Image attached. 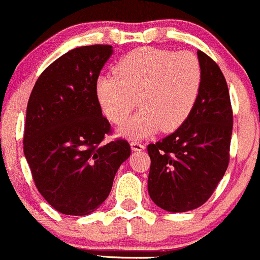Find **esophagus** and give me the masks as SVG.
<instances>
[{
	"label": "esophagus",
	"mask_w": 260,
	"mask_h": 260,
	"mask_svg": "<svg viewBox=\"0 0 260 260\" xmlns=\"http://www.w3.org/2000/svg\"><path fill=\"white\" fill-rule=\"evenodd\" d=\"M130 145H131V149H133L134 151H143L144 149H145V145L141 143H139V141H133Z\"/></svg>",
	"instance_id": "1"
}]
</instances>
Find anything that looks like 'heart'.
Here are the masks:
<instances>
[{
  "instance_id": "obj_1",
  "label": "heart",
  "mask_w": 260,
  "mask_h": 260,
  "mask_svg": "<svg viewBox=\"0 0 260 260\" xmlns=\"http://www.w3.org/2000/svg\"><path fill=\"white\" fill-rule=\"evenodd\" d=\"M201 83V64L192 53L138 48L120 59L114 77L97 78L94 93L105 116L115 125L126 122L138 100L141 111L121 134L143 139L159 129H179L196 106Z\"/></svg>"
}]
</instances>
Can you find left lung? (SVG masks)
Here are the masks:
<instances>
[{
  "label": "left lung",
  "instance_id": "8db88e82",
  "mask_svg": "<svg viewBox=\"0 0 260 260\" xmlns=\"http://www.w3.org/2000/svg\"><path fill=\"white\" fill-rule=\"evenodd\" d=\"M199 100L187 121L171 135L149 144V196L169 212H186L204 205L229 166L233 110L222 72L204 51Z\"/></svg>",
  "mask_w": 260,
  "mask_h": 260
}]
</instances>
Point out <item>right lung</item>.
<instances>
[{
	"instance_id": "right-lung-1",
	"label": "right lung",
	"mask_w": 260,
	"mask_h": 260,
	"mask_svg": "<svg viewBox=\"0 0 260 260\" xmlns=\"http://www.w3.org/2000/svg\"><path fill=\"white\" fill-rule=\"evenodd\" d=\"M112 53L111 45L101 44L69 50L40 74L27 102L25 158L38 191L64 215L99 209L130 156L124 139L102 143L111 125L94 84Z\"/></svg>"
}]
</instances>
